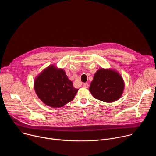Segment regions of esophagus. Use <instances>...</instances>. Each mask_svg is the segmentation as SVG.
Returning <instances> with one entry per match:
<instances>
[{
  "instance_id": "34e87169",
  "label": "esophagus",
  "mask_w": 156,
  "mask_h": 156,
  "mask_svg": "<svg viewBox=\"0 0 156 156\" xmlns=\"http://www.w3.org/2000/svg\"><path fill=\"white\" fill-rule=\"evenodd\" d=\"M83 87L85 88H87L89 87V84L87 83H84L83 84Z\"/></svg>"
}]
</instances>
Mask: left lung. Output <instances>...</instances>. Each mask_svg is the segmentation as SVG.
<instances>
[{
    "label": "left lung",
    "instance_id": "obj_1",
    "mask_svg": "<svg viewBox=\"0 0 156 156\" xmlns=\"http://www.w3.org/2000/svg\"><path fill=\"white\" fill-rule=\"evenodd\" d=\"M123 89V78L117 72L101 69L95 73L89 90L94 98L112 102L121 97Z\"/></svg>",
    "mask_w": 156,
    "mask_h": 156
}]
</instances>
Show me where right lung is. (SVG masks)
Returning a JSON list of instances; mask_svg holds the SVG:
<instances>
[{"mask_svg":"<svg viewBox=\"0 0 156 156\" xmlns=\"http://www.w3.org/2000/svg\"><path fill=\"white\" fill-rule=\"evenodd\" d=\"M34 90L39 98L48 106L60 107L72 101L78 92L65 71L54 65L44 70L36 78Z\"/></svg>","mask_w":156,"mask_h":156,"instance_id":"right-lung-1","label":"right lung"}]
</instances>
